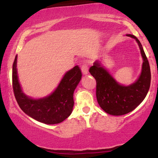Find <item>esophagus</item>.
I'll return each instance as SVG.
<instances>
[{
  "instance_id": "34e87169",
  "label": "esophagus",
  "mask_w": 158,
  "mask_h": 158,
  "mask_svg": "<svg viewBox=\"0 0 158 158\" xmlns=\"http://www.w3.org/2000/svg\"><path fill=\"white\" fill-rule=\"evenodd\" d=\"M81 72L84 75H86L88 73V64L87 63H85L81 65Z\"/></svg>"
}]
</instances>
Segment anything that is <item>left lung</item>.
<instances>
[{"label": "left lung", "mask_w": 158, "mask_h": 158, "mask_svg": "<svg viewBox=\"0 0 158 158\" xmlns=\"http://www.w3.org/2000/svg\"><path fill=\"white\" fill-rule=\"evenodd\" d=\"M127 36L137 41L143 59L142 72L135 83L128 86L119 84L99 61H96L89 70L97 81L96 95L99 106L106 113L114 116L123 115L135 109L147 95L151 83L149 63L142 44L136 36L131 34Z\"/></svg>", "instance_id": "8db88e82"}]
</instances>
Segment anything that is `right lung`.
Segmentation results:
<instances>
[{
  "label": "right lung",
  "mask_w": 158,
  "mask_h": 158,
  "mask_svg": "<svg viewBox=\"0 0 158 158\" xmlns=\"http://www.w3.org/2000/svg\"><path fill=\"white\" fill-rule=\"evenodd\" d=\"M17 56L12 65V88L16 101L25 114L45 124H57L64 121L72 113L73 92L81 78L77 65L67 72L59 86L48 97L32 99L23 93L17 74Z\"/></svg>",
  "instance_id": "right-lung-1"
}]
</instances>
